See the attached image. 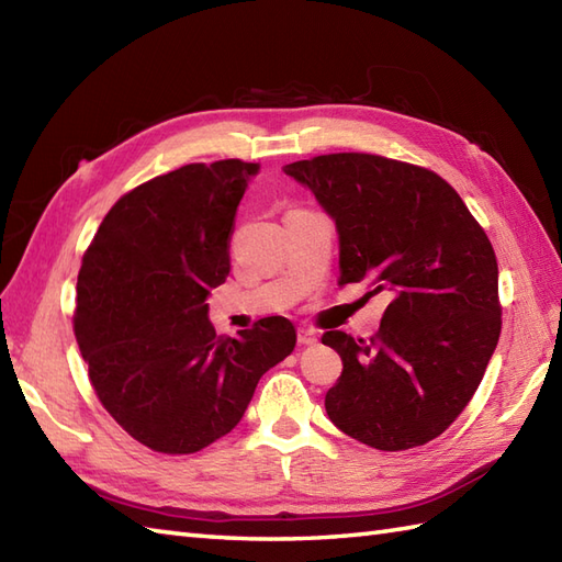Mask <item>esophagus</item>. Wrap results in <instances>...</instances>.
<instances>
[{
  "label": "esophagus",
  "instance_id": "obj_1",
  "mask_svg": "<svg viewBox=\"0 0 562 562\" xmlns=\"http://www.w3.org/2000/svg\"><path fill=\"white\" fill-rule=\"evenodd\" d=\"M296 342H300V345H316L318 333L308 330V328H300V333H296Z\"/></svg>",
  "mask_w": 562,
  "mask_h": 562
}]
</instances>
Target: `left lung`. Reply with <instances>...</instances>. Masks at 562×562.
Returning <instances> with one entry per match:
<instances>
[{"mask_svg": "<svg viewBox=\"0 0 562 562\" xmlns=\"http://www.w3.org/2000/svg\"><path fill=\"white\" fill-rule=\"evenodd\" d=\"M282 171L336 222L340 288L364 282L367 296L391 300L372 342L324 333L342 360L330 423L381 451L427 445L469 405L497 348L491 241L457 190L420 166L348 151Z\"/></svg>", "mask_w": 562, "mask_h": 562, "instance_id": "1", "label": "left lung"}]
</instances>
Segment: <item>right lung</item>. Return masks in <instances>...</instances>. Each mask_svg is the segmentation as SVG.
<instances>
[{"label":"right lung","mask_w":562,"mask_h":562,"mask_svg":"<svg viewBox=\"0 0 562 562\" xmlns=\"http://www.w3.org/2000/svg\"><path fill=\"white\" fill-rule=\"evenodd\" d=\"M260 164H188L130 190L83 254L75 336L103 408L161 453H193L241 420L260 376L292 355L290 318L222 338L207 296Z\"/></svg>","instance_id":"1"}]
</instances>
